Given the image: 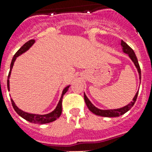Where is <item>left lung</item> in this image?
I'll return each mask as SVG.
<instances>
[{
    "label": "left lung",
    "mask_w": 152,
    "mask_h": 152,
    "mask_svg": "<svg viewBox=\"0 0 152 152\" xmlns=\"http://www.w3.org/2000/svg\"><path fill=\"white\" fill-rule=\"evenodd\" d=\"M121 46H122V50L124 53H127L129 57L130 58V59L133 61V63H134V65L137 68L138 74H139V79L141 80V69L138 62H137V58L135 53L134 52V50L131 49L130 47L127 44L125 43L124 41L121 40ZM137 94H138V91L136 93V94L134 96V98L133 99V101L129 103L128 105L124 106L123 107L118 109H109V110H101V109L96 107L95 106L93 105V103L89 100V99L87 98V96L86 95V94H84V99H85V102H86V105L88 107V108L89 109L90 112H92L94 114L97 115H100V116H104V117H116V116H120L121 115L124 114L130 110L131 107L134 105V103L136 102L137 99Z\"/></svg>",
    "instance_id": "8db88e82"
}]
</instances>
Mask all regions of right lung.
Masks as SVG:
<instances>
[{"mask_svg": "<svg viewBox=\"0 0 152 152\" xmlns=\"http://www.w3.org/2000/svg\"><path fill=\"white\" fill-rule=\"evenodd\" d=\"M35 43V40H28V42L23 45V46L19 49V50L16 52L13 58H12L11 64H10V72H9L8 76V80H7V88H8V90L10 91V74H11V70L13 68V66H14V63H15V60L18 58L19 55H21L22 53H25L27 50H28L31 46L32 45ZM70 86H67L66 87H65L63 90V93H62V95H61V98H60V100L58 105H57L56 108L53 110V112H51L50 113H48V114L45 115H38V114H31V113H28V112H25L23 111H22L21 109H19L15 105V102L13 101V99H11V102L12 106L15 109V111L17 113H18L21 117H23V119H25L26 121H29L31 123H33V124H47V123H50V122H53L55 120H57L58 118L61 115V113H62V101H63V95L66 94V92L69 89Z\"/></svg>", "mask_w": 152, "mask_h": 152, "instance_id": "1", "label": "right lung"}]
</instances>
